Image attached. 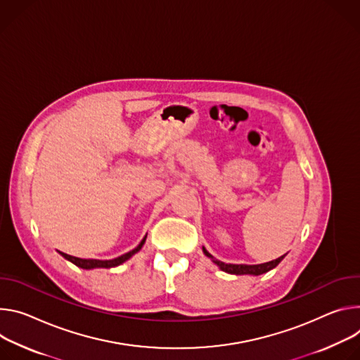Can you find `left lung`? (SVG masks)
Segmentation results:
<instances>
[{
    "label": "left lung",
    "mask_w": 360,
    "mask_h": 360,
    "mask_svg": "<svg viewBox=\"0 0 360 360\" xmlns=\"http://www.w3.org/2000/svg\"><path fill=\"white\" fill-rule=\"evenodd\" d=\"M203 253L223 271L226 273H230V274H253V276H259V274H263V273H267L269 270L274 269L278 263H281L286 255L281 256L276 260H271V262H267V263H262V264H231V263H224V262H220L217 259H214L207 250L206 248L203 246Z\"/></svg>",
    "instance_id": "obj_1"
}]
</instances>
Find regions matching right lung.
Segmentation results:
<instances>
[{
    "label": "right lung",
    "mask_w": 360,
    "mask_h": 360,
    "mask_svg": "<svg viewBox=\"0 0 360 360\" xmlns=\"http://www.w3.org/2000/svg\"><path fill=\"white\" fill-rule=\"evenodd\" d=\"M146 237H147V234L144 236V238H143V240L140 242V245H139L136 249H133V250H131V252H129V253H124V255H122V256H118V257H115V259H111V260L79 259V257H74V256L65 255V253H63V252H60V255H61L64 259H67L68 262H71L72 264H75V266H78V267H82V269H86V270L98 269V267L110 269V267H115V266L123 264V263H124V262H127L130 257H133V256H134L137 252H140V250H141V248H143V245L146 243Z\"/></svg>",
    "instance_id": "add662e5"
}]
</instances>
